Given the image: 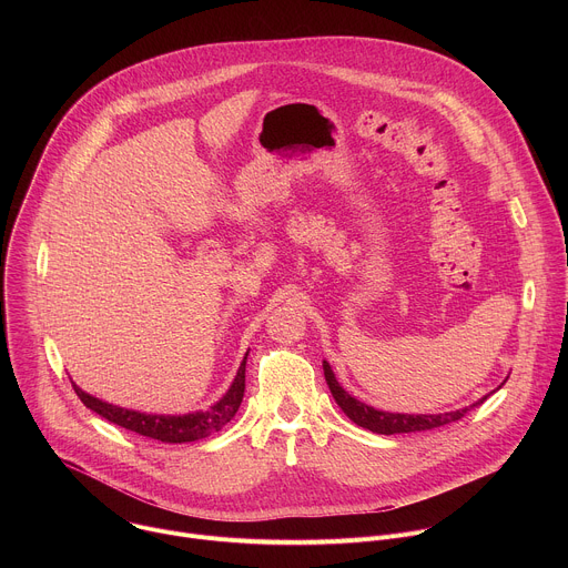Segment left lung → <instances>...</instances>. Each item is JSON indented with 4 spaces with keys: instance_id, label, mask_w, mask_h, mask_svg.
I'll use <instances>...</instances> for the list:
<instances>
[{
    "instance_id": "left-lung-1",
    "label": "left lung",
    "mask_w": 568,
    "mask_h": 568,
    "mask_svg": "<svg viewBox=\"0 0 568 568\" xmlns=\"http://www.w3.org/2000/svg\"><path fill=\"white\" fill-rule=\"evenodd\" d=\"M323 375H326V382L331 386V393L335 397V402L342 407V412L359 427L373 432V434H384V436H390V434H412V432H427V429H436V427H443V425H449V423H456L460 420L469 409L478 407V404H483L485 399H488V395H483L480 399H476L474 404H469V407H463V409H456V412H447V414H390V412H379V409H373L371 404L366 402H359L357 397H353L335 377L333 368L328 362H323ZM501 388V386H499Z\"/></svg>"
}]
</instances>
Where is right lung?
I'll list each match as a JSON object with an SVG mask.
<instances>
[{
	"label": "right lung",
	"instance_id": "1",
	"mask_svg": "<svg viewBox=\"0 0 568 568\" xmlns=\"http://www.w3.org/2000/svg\"><path fill=\"white\" fill-rule=\"evenodd\" d=\"M247 355H250V351H247ZM247 355H245V359H242L229 390L215 404H211V407L204 412H193V414H184V416L143 414V412L116 407V404L103 402V399L85 393L73 382L71 384H73L75 395L80 397V402H83L88 409H92L94 414L103 416L105 420H110L123 429H130L139 436L154 438L161 443H193V440H202V438L220 432L235 416L240 402H242V395H245Z\"/></svg>",
	"mask_w": 568,
	"mask_h": 568
}]
</instances>
